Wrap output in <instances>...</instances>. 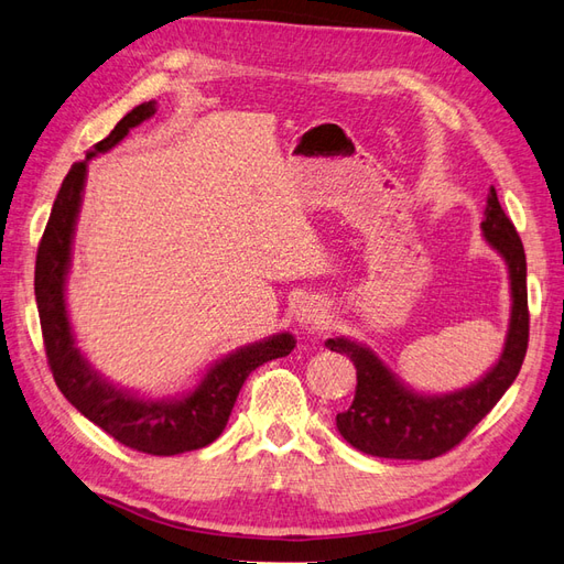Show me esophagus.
<instances>
[{
    "label": "esophagus",
    "mask_w": 564,
    "mask_h": 564,
    "mask_svg": "<svg viewBox=\"0 0 564 564\" xmlns=\"http://www.w3.org/2000/svg\"><path fill=\"white\" fill-rule=\"evenodd\" d=\"M295 322L303 329H319V326L326 322V305L319 297H303L295 305Z\"/></svg>",
    "instance_id": "obj_1"
}]
</instances>
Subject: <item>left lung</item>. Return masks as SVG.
<instances>
[{
    "label": "left lung",
    "instance_id": "8db88e82",
    "mask_svg": "<svg viewBox=\"0 0 564 564\" xmlns=\"http://www.w3.org/2000/svg\"><path fill=\"white\" fill-rule=\"evenodd\" d=\"M480 228L486 242L505 259L512 291L500 358L474 384L449 394H421L405 387L370 346L346 336L329 338L326 348L348 356L358 370L356 397L348 411L336 415L338 432L356 449L382 459H435L456 447L517 379L529 346L527 254L517 228L497 202L495 187H490Z\"/></svg>",
    "mask_w": 564,
    "mask_h": 564
}]
</instances>
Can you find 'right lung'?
Here are the masks:
<instances>
[{"label":"right lung","instance_id":"1","mask_svg":"<svg viewBox=\"0 0 564 564\" xmlns=\"http://www.w3.org/2000/svg\"><path fill=\"white\" fill-rule=\"evenodd\" d=\"M153 115L155 100L137 105L108 137L86 151V161L74 163L64 177L43 240L37 245L35 303L52 377L74 409L129 449L175 456L212 444L226 427L245 379L259 365L285 358L295 348V338L281 332L264 341L232 350L226 358L216 360L192 391L173 399H141L134 391L115 387L90 368L82 348L76 346L64 291L72 269V242L84 199L88 161L108 153L129 134V129Z\"/></svg>","mask_w":564,"mask_h":564}]
</instances>
